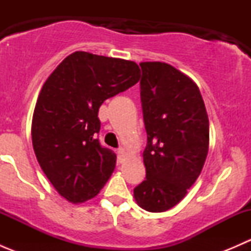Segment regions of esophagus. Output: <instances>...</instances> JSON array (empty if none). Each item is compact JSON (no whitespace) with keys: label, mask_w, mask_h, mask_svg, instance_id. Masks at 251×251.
Segmentation results:
<instances>
[{"label":"esophagus","mask_w":251,"mask_h":251,"mask_svg":"<svg viewBox=\"0 0 251 251\" xmlns=\"http://www.w3.org/2000/svg\"><path fill=\"white\" fill-rule=\"evenodd\" d=\"M124 156H125V151H124V148H119L118 149V160L123 161L124 160Z\"/></svg>","instance_id":"obj_1"}]
</instances>
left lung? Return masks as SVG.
Here are the masks:
<instances>
[{
    "mask_svg": "<svg viewBox=\"0 0 251 251\" xmlns=\"http://www.w3.org/2000/svg\"><path fill=\"white\" fill-rule=\"evenodd\" d=\"M140 67L146 179L133 196L142 209L163 212L184 198L201 173L209 151V119L201 91L188 76L166 63Z\"/></svg>",
    "mask_w": 251,
    "mask_h": 251,
    "instance_id": "obj_1",
    "label": "left lung"
}]
</instances>
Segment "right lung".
I'll list each match as a JSON object with an SVG mask.
<instances>
[{
    "label": "right lung",
    "instance_id": "add662e5",
    "mask_svg": "<svg viewBox=\"0 0 251 251\" xmlns=\"http://www.w3.org/2000/svg\"><path fill=\"white\" fill-rule=\"evenodd\" d=\"M140 76L135 62L80 50L68 55L42 86L32 116V147L42 171L67 201L92 199L109 179L116 154L97 138L98 110Z\"/></svg>",
    "mask_w": 251,
    "mask_h": 251
}]
</instances>
